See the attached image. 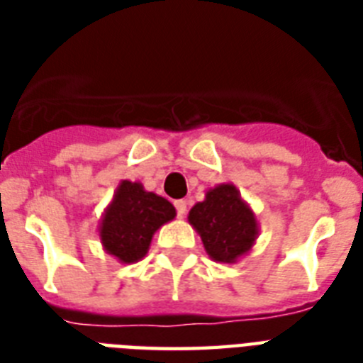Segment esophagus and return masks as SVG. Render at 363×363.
I'll list each match as a JSON object with an SVG mask.
<instances>
[{
	"instance_id": "obj_1",
	"label": "esophagus",
	"mask_w": 363,
	"mask_h": 363,
	"mask_svg": "<svg viewBox=\"0 0 363 363\" xmlns=\"http://www.w3.org/2000/svg\"><path fill=\"white\" fill-rule=\"evenodd\" d=\"M175 209H177V215L184 216L186 215V211H188V201L186 199H179V201H175Z\"/></svg>"
}]
</instances>
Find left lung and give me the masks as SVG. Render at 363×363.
Wrapping results in <instances>:
<instances>
[{
	"instance_id": "1",
	"label": "left lung",
	"mask_w": 363,
	"mask_h": 363,
	"mask_svg": "<svg viewBox=\"0 0 363 363\" xmlns=\"http://www.w3.org/2000/svg\"><path fill=\"white\" fill-rule=\"evenodd\" d=\"M188 220L201 235L205 250L216 262L230 264L247 254L258 235L254 213L233 184H220L196 203Z\"/></svg>"
}]
</instances>
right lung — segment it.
Here are the masks:
<instances>
[{"label":"right lung","instance_id":"right-lung-1","mask_svg":"<svg viewBox=\"0 0 363 363\" xmlns=\"http://www.w3.org/2000/svg\"><path fill=\"white\" fill-rule=\"evenodd\" d=\"M175 218V207L165 198L145 192L139 182L124 181L105 213L99 235L107 252L124 264L147 254L154 232Z\"/></svg>","mask_w":363,"mask_h":363}]
</instances>
